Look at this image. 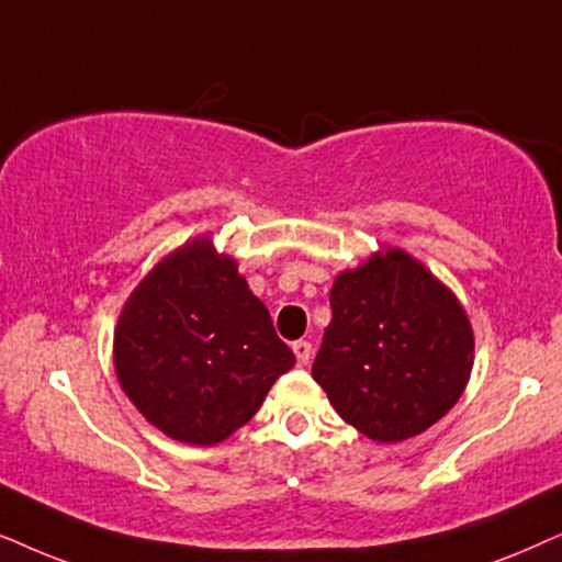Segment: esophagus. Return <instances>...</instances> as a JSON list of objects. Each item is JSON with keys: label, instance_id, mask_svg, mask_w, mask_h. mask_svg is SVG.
<instances>
[{"label": "esophagus", "instance_id": "1", "mask_svg": "<svg viewBox=\"0 0 562 562\" xmlns=\"http://www.w3.org/2000/svg\"><path fill=\"white\" fill-rule=\"evenodd\" d=\"M293 351H295V357H297V364H301V368H305V364L311 362V351H313L311 341H305V339L295 341V344H293Z\"/></svg>", "mask_w": 562, "mask_h": 562}]
</instances>
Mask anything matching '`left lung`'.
<instances>
[{"label": "left lung", "instance_id": "8db88e82", "mask_svg": "<svg viewBox=\"0 0 562 562\" xmlns=\"http://www.w3.org/2000/svg\"><path fill=\"white\" fill-rule=\"evenodd\" d=\"M473 347L458 297L411 254L385 249L336 277L313 378L357 431L403 442L458 403Z\"/></svg>", "mask_w": 562, "mask_h": 562}]
</instances>
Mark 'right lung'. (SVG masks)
Listing matches in <instances>:
<instances>
[{"instance_id":"obj_1","label":"right lung","mask_w":562,"mask_h":562,"mask_svg":"<svg viewBox=\"0 0 562 562\" xmlns=\"http://www.w3.org/2000/svg\"><path fill=\"white\" fill-rule=\"evenodd\" d=\"M115 372L140 414L167 437L218 445L295 364L236 261L192 238L133 290L115 328Z\"/></svg>"}]
</instances>
